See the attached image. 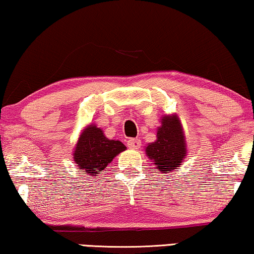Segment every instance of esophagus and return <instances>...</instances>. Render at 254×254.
<instances>
[{"mask_svg": "<svg viewBox=\"0 0 254 254\" xmlns=\"http://www.w3.org/2000/svg\"><path fill=\"white\" fill-rule=\"evenodd\" d=\"M127 146L129 147L130 150H138L140 146V140L138 138H130L128 139Z\"/></svg>", "mask_w": 254, "mask_h": 254, "instance_id": "34e87169", "label": "esophagus"}]
</instances>
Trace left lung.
<instances>
[{
  "mask_svg": "<svg viewBox=\"0 0 254 254\" xmlns=\"http://www.w3.org/2000/svg\"><path fill=\"white\" fill-rule=\"evenodd\" d=\"M146 157L159 173H171L181 167L187 154L186 138L177 114L165 115L158 127L157 139L145 146Z\"/></svg>",
  "mask_w": 254,
  "mask_h": 254,
  "instance_id": "obj_1",
  "label": "left lung"
}]
</instances>
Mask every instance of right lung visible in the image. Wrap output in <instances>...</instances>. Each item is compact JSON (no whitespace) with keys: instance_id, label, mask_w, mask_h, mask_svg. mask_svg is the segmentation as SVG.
<instances>
[{"instance_id":"1","label":"right lung","mask_w":254,"mask_h":254,"mask_svg":"<svg viewBox=\"0 0 254 254\" xmlns=\"http://www.w3.org/2000/svg\"><path fill=\"white\" fill-rule=\"evenodd\" d=\"M126 150L118 139H109L95 124L87 125L81 130L73 150V163L81 174L99 176L117 155Z\"/></svg>"}]
</instances>
